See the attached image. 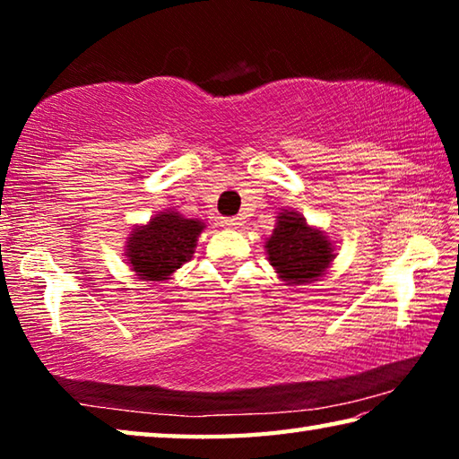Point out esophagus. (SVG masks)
<instances>
[{"label":"esophagus","instance_id":"1","mask_svg":"<svg viewBox=\"0 0 459 459\" xmlns=\"http://www.w3.org/2000/svg\"><path fill=\"white\" fill-rule=\"evenodd\" d=\"M243 224V219L240 216H227V219H221V227L224 229H238Z\"/></svg>","mask_w":459,"mask_h":459}]
</instances>
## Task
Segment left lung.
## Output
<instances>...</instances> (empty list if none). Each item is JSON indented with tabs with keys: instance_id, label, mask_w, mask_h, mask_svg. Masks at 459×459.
I'll use <instances>...</instances> for the list:
<instances>
[{
	"instance_id": "1",
	"label": "left lung",
	"mask_w": 459,
	"mask_h": 459,
	"mask_svg": "<svg viewBox=\"0 0 459 459\" xmlns=\"http://www.w3.org/2000/svg\"><path fill=\"white\" fill-rule=\"evenodd\" d=\"M265 247L279 277L293 285L322 277L333 259L328 237L322 230L309 229L306 219L295 212L277 216V227Z\"/></svg>"
}]
</instances>
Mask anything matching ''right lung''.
I'll use <instances>...</instances> for the list:
<instances>
[{"label": "right lung", "mask_w": 459, "mask_h": 459, "mask_svg": "<svg viewBox=\"0 0 459 459\" xmlns=\"http://www.w3.org/2000/svg\"><path fill=\"white\" fill-rule=\"evenodd\" d=\"M204 224L178 212H161L129 237L127 261L139 279L161 281L188 263Z\"/></svg>", "instance_id": "obj_1"}]
</instances>
